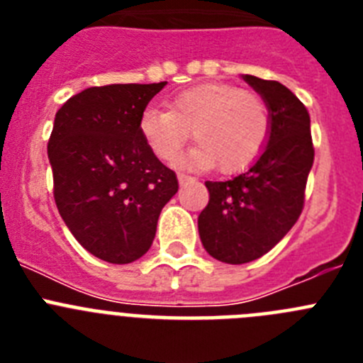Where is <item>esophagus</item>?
Listing matches in <instances>:
<instances>
[{"instance_id":"1","label":"esophagus","mask_w":363,"mask_h":363,"mask_svg":"<svg viewBox=\"0 0 363 363\" xmlns=\"http://www.w3.org/2000/svg\"><path fill=\"white\" fill-rule=\"evenodd\" d=\"M189 179H191V178H189L187 174H184V172H178V182H179V185L187 184Z\"/></svg>"}]
</instances>
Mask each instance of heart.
<instances>
[{
    "instance_id": "heart-1",
    "label": "heart",
    "mask_w": 363,
    "mask_h": 363,
    "mask_svg": "<svg viewBox=\"0 0 363 363\" xmlns=\"http://www.w3.org/2000/svg\"><path fill=\"white\" fill-rule=\"evenodd\" d=\"M138 129L160 160L172 162L191 138L198 142L185 163L233 174L251 165L264 150L271 133L265 99L230 83H203L169 99V111L149 107Z\"/></svg>"
}]
</instances>
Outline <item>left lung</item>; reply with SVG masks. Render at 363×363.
I'll list each match as a JSON object with an SVG mask.
<instances>
[{
    "label": "left lung",
    "mask_w": 363,
    "mask_h": 363,
    "mask_svg": "<svg viewBox=\"0 0 363 363\" xmlns=\"http://www.w3.org/2000/svg\"><path fill=\"white\" fill-rule=\"evenodd\" d=\"M271 112L267 145L245 172L205 182L209 203L198 216L205 251L240 265L264 256L296 223L314 162L311 118L285 85L243 74Z\"/></svg>",
    "instance_id": "left-lung-1"
}]
</instances>
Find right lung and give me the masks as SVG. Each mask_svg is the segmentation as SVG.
<instances>
[{
    "label": "right lung",
    "instance_id": "1",
    "mask_svg": "<svg viewBox=\"0 0 363 363\" xmlns=\"http://www.w3.org/2000/svg\"><path fill=\"white\" fill-rule=\"evenodd\" d=\"M165 85L91 86L54 118L47 150L56 207L74 238L108 264H130L149 251L160 213L178 191L174 171L138 129Z\"/></svg>",
    "mask_w": 363,
    "mask_h": 363
}]
</instances>
